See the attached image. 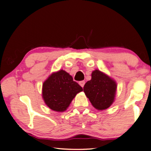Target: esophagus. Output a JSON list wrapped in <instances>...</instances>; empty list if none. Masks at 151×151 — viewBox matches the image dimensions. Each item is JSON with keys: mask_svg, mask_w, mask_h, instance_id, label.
<instances>
[{"mask_svg": "<svg viewBox=\"0 0 151 151\" xmlns=\"http://www.w3.org/2000/svg\"><path fill=\"white\" fill-rule=\"evenodd\" d=\"M85 81H79V84L82 87H84V85H85Z\"/></svg>", "mask_w": 151, "mask_h": 151, "instance_id": "obj_1", "label": "esophagus"}]
</instances>
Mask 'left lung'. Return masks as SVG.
<instances>
[{
  "instance_id": "8db88e82",
  "label": "left lung",
  "mask_w": 151,
  "mask_h": 151,
  "mask_svg": "<svg viewBox=\"0 0 151 151\" xmlns=\"http://www.w3.org/2000/svg\"><path fill=\"white\" fill-rule=\"evenodd\" d=\"M91 77L85 84L83 91L95 109H106L114 100L116 82L98 70L93 71Z\"/></svg>"
}]
</instances>
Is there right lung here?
Returning <instances> with one entry per match:
<instances>
[{
    "label": "right lung",
    "instance_id": "add662e5",
    "mask_svg": "<svg viewBox=\"0 0 151 151\" xmlns=\"http://www.w3.org/2000/svg\"><path fill=\"white\" fill-rule=\"evenodd\" d=\"M83 91L72 77L64 70L51 75L42 85V97L50 109L63 112L69 106L77 93Z\"/></svg>",
    "mask_w": 151,
    "mask_h": 151
}]
</instances>
